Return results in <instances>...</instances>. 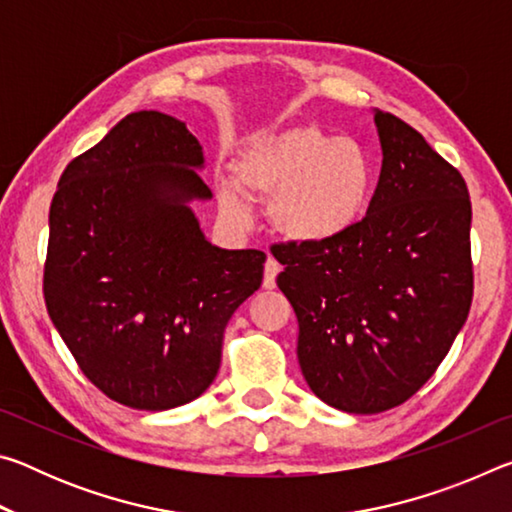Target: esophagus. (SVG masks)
I'll list each match as a JSON object with an SVG mask.
<instances>
[{
    "instance_id": "obj_1",
    "label": "esophagus",
    "mask_w": 512,
    "mask_h": 512,
    "mask_svg": "<svg viewBox=\"0 0 512 512\" xmlns=\"http://www.w3.org/2000/svg\"><path fill=\"white\" fill-rule=\"evenodd\" d=\"M282 271L280 262H277L275 257H268L266 264H264V289H273L275 287V277L277 273Z\"/></svg>"
}]
</instances>
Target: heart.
Wrapping results in <instances>:
<instances>
[{
	"instance_id": "b5f03b06",
	"label": "heart",
	"mask_w": 512,
	"mask_h": 512,
	"mask_svg": "<svg viewBox=\"0 0 512 512\" xmlns=\"http://www.w3.org/2000/svg\"><path fill=\"white\" fill-rule=\"evenodd\" d=\"M235 180H221L219 203L232 219H248L246 192L271 198L268 214L284 237L316 244L348 232L366 212L375 167L361 142L316 126L253 137L235 162Z\"/></svg>"
}]
</instances>
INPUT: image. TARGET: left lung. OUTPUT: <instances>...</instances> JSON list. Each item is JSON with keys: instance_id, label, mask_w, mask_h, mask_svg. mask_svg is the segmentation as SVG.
<instances>
[{"instance_id": "1", "label": "left lung", "mask_w": 512, "mask_h": 512, "mask_svg": "<svg viewBox=\"0 0 512 512\" xmlns=\"http://www.w3.org/2000/svg\"><path fill=\"white\" fill-rule=\"evenodd\" d=\"M381 173L343 235L273 246L298 316V361L325 404L381 413L418 393L472 305V203L461 173L400 117L375 110Z\"/></svg>"}]
</instances>
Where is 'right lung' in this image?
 <instances>
[{
    "label": "right lung",
    "instance_id": "1",
    "mask_svg": "<svg viewBox=\"0 0 512 512\" xmlns=\"http://www.w3.org/2000/svg\"><path fill=\"white\" fill-rule=\"evenodd\" d=\"M203 146L185 121L131 112L67 164L49 210L45 302L83 375L110 400L167 411L201 397L228 320L259 289L262 250L205 239Z\"/></svg>",
    "mask_w": 512,
    "mask_h": 512
}]
</instances>
